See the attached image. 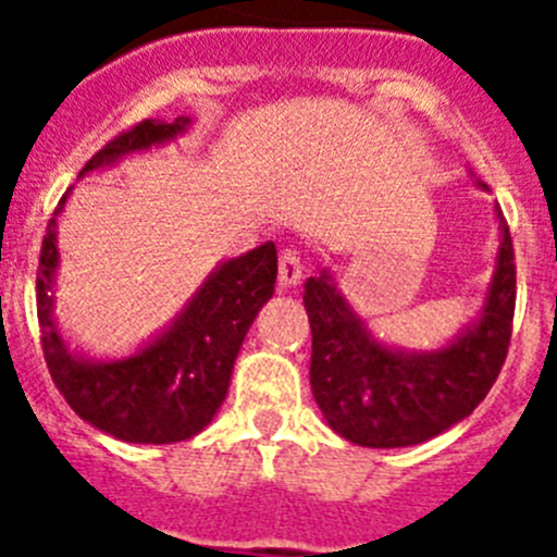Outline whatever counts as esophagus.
<instances>
[{"label":"esophagus","mask_w":557,"mask_h":557,"mask_svg":"<svg viewBox=\"0 0 557 557\" xmlns=\"http://www.w3.org/2000/svg\"><path fill=\"white\" fill-rule=\"evenodd\" d=\"M304 275V262H301V253L295 248H284L282 250V259H278V284L284 289L295 287V284L301 282Z\"/></svg>","instance_id":"1"}]
</instances>
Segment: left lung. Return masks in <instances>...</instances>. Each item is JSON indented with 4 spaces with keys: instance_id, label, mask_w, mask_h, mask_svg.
Listing matches in <instances>:
<instances>
[{
    "instance_id": "8db88e82",
    "label": "left lung",
    "mask_w": 557,
    "mask_h": 557,
    "mask_svg": "<svg viewBox=\"0 0 557 557\" xmlns=\"http://www.w3.org/2000/svg\"><path fill=\"white\" fill-rule=\"evenodd\" d=\"M496 218L502 239L482 318L441 351L405 354L382 346L337 293L332 275L307 278L309 382L337 435L371 449L424 444L488 396L508 357L516 309L513 239L499 209Z\"/></svg>"
}]
</instances>
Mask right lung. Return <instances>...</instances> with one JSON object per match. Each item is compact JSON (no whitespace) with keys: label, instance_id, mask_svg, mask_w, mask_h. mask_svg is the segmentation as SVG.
<instances>
[{"label":"right lung","instance_id":"right-lung-1","mask_svg":"<svg viewBox=\"0 0 557 557\" xmlns=\"http://www.w3.org/2000/svg\"><path fill=\"white\" fill-rule=\"evenodd\" d=\"M186 125L189 120L178 116L175 122L145 120L127 127L86 161L81 175L113 164L127 152L161 145ZM66 195L47 223L36 273V307L49 376L83 421L127 444H175L198 435L223 405L245 334L273 295L278 275L275 245L264 243L220 264L178 321L139 354L116 362H88L69 354L52 321L55 218Z\"/></svg>","mask_w":557,"mask_h":557}]
</instances>
